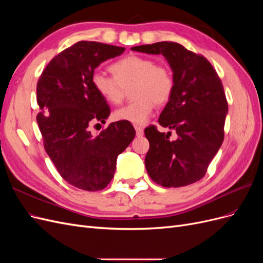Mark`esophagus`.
Returning a JSON list of instances; mask_svg holds the SVG:
<instances>
[{
  "label": "esophagus",
  "mask_w": 263,
  "mask_h": 263,
  "mask_svg": "<svg viewBox=\"0 0 263 263\" xmlns=\"http://www.w3.org/2000/svg\"><path fill=\"white\" fill-rule=\"evenodd\" d=\"M135 129H136V135L138 137H141L144 135V129L140 126H135Z\"/></svg>",
  "instance_id": "esophagus-1"
}]
</instances>
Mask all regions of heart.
I'll return each mask as SVG.
<instances>
[{
	"instance_id": "b5f03b06",
	"label": "heart",
	"mask_w": 263,
	"mask_h": 263,
	"mask_svg": "<svg viewBox=\"0 0 263 263\" xmlns=\"http://www.w3.org/2000/svg\"><path fill=\"white\" fill-rule=\"evenodd\" d=\"M113 76L101 70L92 74V85L102 99L112 105H117L125 97L126 89H132L135 99L129 104L115 110L116 121L144 125L154 112L155 103L163 105L168 102L174 90V79L165 66L142 55H127L110 66Z\"/></svg>"
}]
</instances>
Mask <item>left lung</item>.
<instances>
[{"label": "left lung", "mask_w": 263, "mask_h": 263, "mask_svg": "<svg viewBox=\"0 0 263 263\" xmlns=\"http://www.w3.org/2000/svg\"><path fill=\"white\" fill-rule=\"evenodd\" d=\"M132 50L162 54L174 79L171 99L159 117L162 127L177 133L145 129L149 150L145 158L151 180L164 187H179L201 180L224 140L228 104L224 86L210 61L173 42L133 47Z\"/></svg>", "instance_id": "1"}]
</instances>
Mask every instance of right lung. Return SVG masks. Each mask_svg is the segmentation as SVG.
<instances>
[{
    "label": "right lung",
    "mask_w": 263,
    "mask_h": 263,
    "mask_svg": "<svg viewBox=\"0 0 263 263\" xmlns=\"http://www.w3.org/2000/svg\"><path fill=\"white\" fill-rule=\"evenodd\" d=\"M124 51V47L79 42L55 55L37 83V123L46 153L63 180L90 192L107 186L118 155L136 135L130 123L122 121L99 135L91 133L110 113L93 89L92 74L102 62Z\"/></svg>",
    "instance_id": "obj_1"
}]
</instances>
